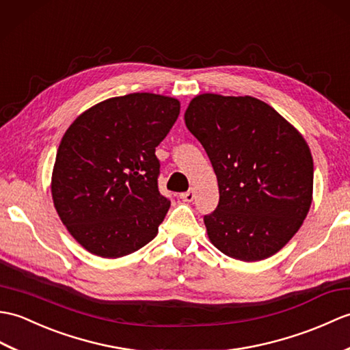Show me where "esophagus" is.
Returning a JSON list of instances; mask_svg holds the SVG:
<instances>
[{
    "mask_svg": "<svg viewBox=\"0 0 350 350\" xmlns=\"http://www.w3.org/2000/svg\"><path fill=\"white\" fill-rule=\"evenodd\" d=\"M180 198L183 199V200H185V202H191L193 199L196 198V193H195V190H189V191H185V193H181L180 195Z\"/></svg>",
    "mask_w": 350,
    "mask_h": 350,
    "instance_id": "34e87169",
    "label": "esophagus"
}]
</instances>
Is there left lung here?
<instances>
[{
    "instance_id": "obj_1",
    "label": "left lung",
    "mask_w": 350,
    "mask_h": 350,
    "mask_svg": "<svg viewBox=\"0 0 350 350\" xmlns=\"http://www.w3.org/2000/svg\"><path fill=\"white\" fill-rule=\"evenodd\" d=\"M184 120L219 181V205L204 215L211 243L244 262L277 253L312 205L313 159L304 137L250 96L200 94Z\"/></svg>"
}]
</instances>
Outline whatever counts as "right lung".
<instances>
[{
	"label": "right lung",
	"instance_id": "add662e5",
	"mask_svg": "<svg viewBox=\"0 0 350 350\" xmlns=\"http://www.w3.org/2000/svg\"><path fill=\"white\" fill-rule=\"evenodd\" d=\"M178 115V100L135 92L92 106L67 129L52 174L53 205L92 254L121 258L157 235L170 200L159 191L155 146Z\"/></svg>",
	"mask_w": 350,
	"mask_h": 350
}]
</instances>
